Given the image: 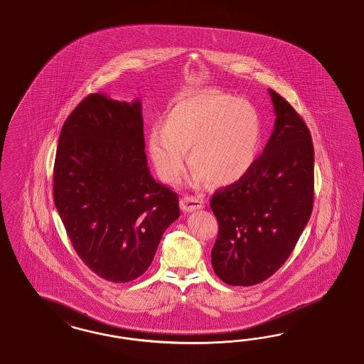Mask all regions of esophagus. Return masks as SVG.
Here are the masks:
<instances>
[{
	"instance_id": "1",
	"label": "esophagus",
	"mask_w": 364,
	"mask_h": 364,
	"mask_svg": "<svg viewBox=\"0 0 364 364\" xmlns=\"http://www.w3.org/2000/svg\"><path fill=\"white\" fill-rule=\"evenodd\" d=\"M204 207V201L196 196H186L180 200V208L184 212H193L201 210Z\"/></svg>"
}]
</instances>
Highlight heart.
Returning a JSON list of instances; mask_svg holds the SVG:
<instances>
[{"mask_svg": "<svg viewBox=\"0 0 364 364\" xmlns=\"http://www.w3.org/2000/svg\"><path fill=\"white\" fill-rule=\"evenodd\" d=\"M260 143V114L250 101L203 89L169 108L161 129L148 134L146 148L157 175L168 184L180 181L189 152L196 186L210 180L230 186L252 169Z\"/></svg>", "mask_w": 364, "mask_h": 364, "instance_id": "heart-1", "label": "heart"}]
</instances>
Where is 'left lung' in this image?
<instances>
[{"label": "left lung", "instance_id": "8db88e82", "mask_svg": "<svg viewBox=\"0 0 364 364\" xmlns=\"http://www.w3.org/2000/svg\"><path fill=\"white\" fill-rule=\"evenodd\" d=\"M275 127L252 169L210 198L219 233L215 274L230 286H255L286 263L314 204V145L306 122L275 90H268Z\"/></svg>", "mask_w": 364, "mask_h": 364}]
</instances>
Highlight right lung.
<instances>
[{
	"mask_svg": "<svg viewBox=\"0 0 364 364\" xmlns=\"http://www.w3.org/2000/svg\"><path fill=\"white\" fill-rule=\"evenodd\" d=\"M141 102L92 93L66 119L53 173L55 208L80 259L100 277L128 283L154 260L180 216L176 192L154 181Z\"/></svg>",
	"mask_w": 364,
	"mask_h": 364,
	"instance_id": "1",
	"label": "right lung"
}]
</instances>
